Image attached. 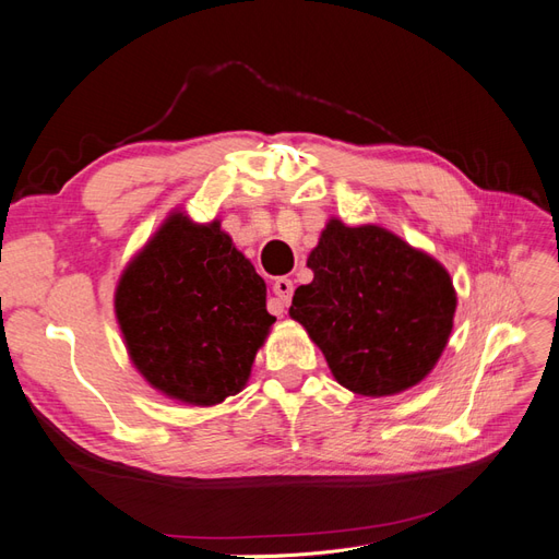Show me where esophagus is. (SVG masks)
<instances>
[{"instance_id": "esophagus-1", "label": "esophagus", "mask_w": 559, "mask_h": 559, "mask_svg": "<svg viewBox=\"0 0 559 559\" xmlns=\"http://www.w3.org/2000/svg\"><path fill=\"white\" fill-rule=\"evenodd\" d=\"M273 294H275V298H277V302H280V312H282V310L292 302L294 282L286 280V277H277L275 284H273Z\"/></svg>"}]
</instances>
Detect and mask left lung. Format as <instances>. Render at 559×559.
I'll return each mask as SVG.
<instances>
[{"mask_svg": "<svg viewBox=\"0 0 559 559\" xmlns=\"http://www.w3.org/2000/svg\"><path fill=\"white\" fill-rule=\"evenodd\" d=\"M312 282L289 314L359 396H394L425 380L450 341L456 292L431 253L376 224L331 216L310 251Z\"/></svg>", "mask_w": 559, "mask_h": 559, "instance_id": "1", "label": "left lung"}]
</instances>
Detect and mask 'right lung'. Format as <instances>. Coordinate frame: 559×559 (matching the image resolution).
Masks as SVG:
<instances>
[{"label": "right lung", "mask_w": 559, "mask_h": 559, "mask_svg": "<svg viewBox=\"0 0 559 559\" xmlns=\"http://www.w3.org/2000/svg\"><path fill=\"white\" fill-rule=\"evenodd\" d=\"M114 312L138 373L200 408L242 392L275 324L263 277L222 222L195 224L181 210L123 267Z\"/></svg>", "instance_id": "right-lung-1"}]
</instances>
